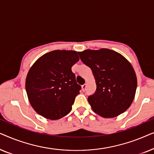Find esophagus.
Segmentation results:
<instances>
[{"mask_svg": "<svg viewBox=\"0 0 154 154\" xmlns=\"http://www.w3.org/2000/svg\"><path fill=\"white\" fill-rule=\"evenodd\" d=\"M86 88H87V84H84V85H82V90H83V92H85Z\"/></svg>", "mask_w": 154, "mask_h": 154, "instance_id": "esophagus-1", "label": "esophagus"}]
</instances>
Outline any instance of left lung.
<instances>
[{"mask_svg": "<svg viewBox=\"0 0 154 154\" xmlns=\"http://www.w3.org/2000/svg\"><path fill=\"white\" fill-rule=\"evenodd\" d=\"M79 54L95 79L96 91L88 98L94 112L106 119L125 112L132 103L137 85L130 62L119 52L106 48L85 50Z\"/></svg>", "mask_w": 154, "mask_h": 154, "instance_id": "8db88e82", "label": "left lung"}]
</instances>
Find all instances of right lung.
I'll return each instance as SVG.
<instances>
[{
  "label": "right lung",
  "instance_id": "1",
  "mask_svg": "<svg viewBox=\"0 0 154 154\" xmlns=\"http://www.w3.org/2000/svg\"><path fill=\"white\" fill-rule=\"evenodd\" d=\"M79 52L53 50L35 61L27 73L26 91L33 109L44 118L57 120L71 111L81 85L71 71Z\"/></svg>",
  "mask_w": 154,
  "mask_h": 154
}]
</instances>
